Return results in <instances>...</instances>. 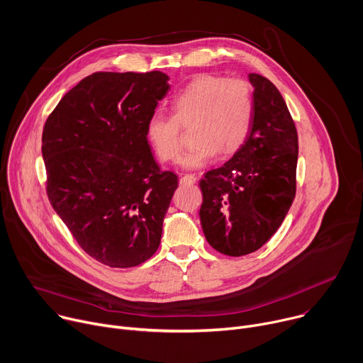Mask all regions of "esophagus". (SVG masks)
Masks as SVG:
<instances>
[{"mask_svg":"<svg viewBox=\"0 0 363 363\" xmlns=\"http://www.w3.org/2000/svg\"><path fill=\"white\" fill-rule=\"evenodd\" d=\"M195 181H196V177L192 174H186V175L181 177V179H179L181 185H192V184H195Z\"/></svg>","mask_w":363,"mask_h":363,"instance_id":"34e87169","label":"esophagus"}]
</instances>
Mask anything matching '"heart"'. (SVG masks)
I'll use <instances>...</instances> for the list:
<instances>
[{
    "mask_svg": "<svg viewBox=\"0 0 363 363\" xmlns=\"http://www.w3.org/2000/svg\"><path fill=\"white\" fill-rule=\"evenodd\" d=\"M172 115H153L147 140L162 162H178L184 149L182 128L192 129L194 145L181 160L185 168H201L217 155H231L245 142L252 122L254 100L242 79L198 76L171 100Z\"/></svg>",
    "mask_w": 363,
    "mask_h": 363,
    "instance_id": "obj_1",
    "label": "heart"
}]
</instances>
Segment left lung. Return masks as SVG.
I'll list each match as a JSON object with an SVG mask.
<instances>
[{
  "instance_id": "obj_1",
  "label": "left lung",
  "mask_w": 363,
  "mask_h": 363,
  "mask_svg": "<svg viewBox=\"0 0 363 363\" xmlns=\"http://www.w3.org/2000/svg\"><path fill=\"white\" fill-rule=\"evenodd\" d=\"M254 113L250 133L233 158L199 182V220L210 245L241 257L263 247L281 225L296 196L298 139L277 87L250 73Z\"/></svg>"
}]
</instances>
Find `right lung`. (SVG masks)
Segmentation results:
<instances>
[{
  "instance_id": "1",
  "label": "right lung",
  "mask_w": 363,
  "mask_h": 363,
  "mask_svg": "<svg viewBox=\"0 0 363 363\" xmlns=\"http://www.w3.org/2000/svg\"><path fill=\"white\" fill-rule=\"evenodd\" d=\"M162 72H97L45 121V191L77 244L99 263L135 267L158 250L178 177L161 171L146 126L169 90Z\"/></svg>"
}]
</instances>
